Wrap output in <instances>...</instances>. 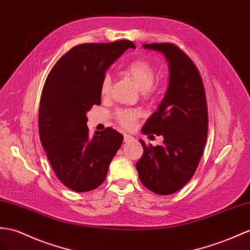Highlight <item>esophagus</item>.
I'll list each match as a JSON object with an SVG mask.
<instances>
[{"mask_svg":"<svg viewBox=\"0 0 250 250\" xmlns=\"http://www.w3.org/2000/svg\"><path fill=\"white\" fill-rule=\"evenodd\" d=\"M134 140V137L129 135V134H125L124 135V142L125 143H130V142H133Z\"/></svg>","mask_w":250,"mask_h":250,"instance_id":"34e87169","label":"esophagus"}]
</instances>
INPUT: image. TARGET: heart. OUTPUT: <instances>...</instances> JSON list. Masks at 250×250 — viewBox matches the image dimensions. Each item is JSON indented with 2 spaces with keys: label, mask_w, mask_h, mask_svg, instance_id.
<instances>
[{
  "label": "heart",
  "mask_w": 250,
  "mask_h": 250,
  "mask_svg": "<svg viewBox=\"0 0 250 250\" xmlns=\"http://www.w3.org/2000/svg\"><path fill=\"white\" fill-rule=\"evenodd\" d=\"M125 73L135 83V85L146 94H150L153 89V82L155 79V68L151 63L143 59H137L127 64L125 67ZM111 76L104 75L101 81L100 94L102 97H106L111 89ZM139 116L137 111L131 110H118L116 112V118L119 124L130 129L136 124V119Z\"/></svg>",
  "instance_id": "heart-1"
}]
</instances>
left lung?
Instances as JSON below:
<instances>
[{"mask_svg":"<svg viewBox=\"0 0 250 250\" xmlns=\"http://www.w3.org/2000/svg\"><path fill=\"white\" fill-rule=\"evenodd\" d=\"M144 48L164 55L168 61L169 83L156 112L143 126L144 134L163 136L161 146H146L136 164L146 188L168 195L186 185L200 163L207 139L206 95L200 73L188 56L173 44H145Z\"/></svg>","mask_w":250,"mask_h":250,"instance_id":"left-lung-1","label":"left lung"}]
</instances>
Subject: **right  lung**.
I'll list each match as a JSON object with an SVG mask.
<instances>
[{
    "label": "right lung",
    "mask_w": 250,
    "mask_h": 250,
    "mask_svg": "<svg viewBox=\"0 0 250 250\" xmlns=\"http://www.w3.org/2000/svg\"><path fill=\"white\" fill-rule=\"evenodd\" d=\"M127 48L135 45L123 40L75 46L55 64L44 84L40 139L57 177L73 191L99 187L123 144L124 136L112 127L89 136L86 113L101 104L102 78Z\"/></svg>",
    "instance_id": "right-lung-1"
}]
</instances>
